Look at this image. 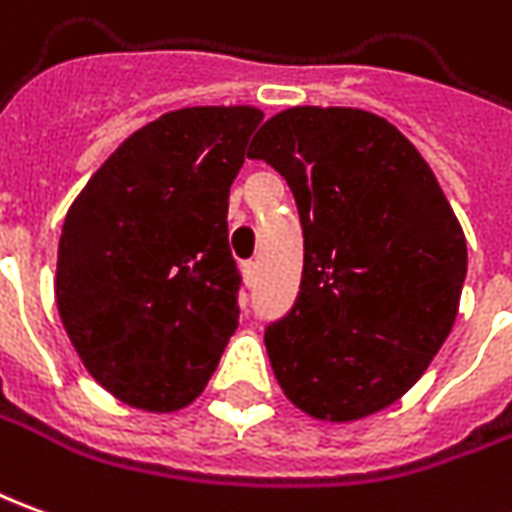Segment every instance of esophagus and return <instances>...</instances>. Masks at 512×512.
<instances>
[{
  "label": "esophagus",
  "instance_id": "34e87169",
  "mask_svg": "<svg viewBox=\"0 0 512 512\" xmlns=\"http://www.w3.org/2000/svg\"><path fill=\"white\" fill-rule=\"evenodd\" d=\"M241 271H244V280L249 282V285L257 280V263H255V260H246L244 266H241Z\"/></svg>",
  "mask_w": 512,
  "mask_h": 512
}]
</instances>
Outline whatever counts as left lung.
I'll use <instances>...</instances> for the list:
<instances>
[{"mask_svg": "<svg viewBox=\"0 0 512 512\" xmlns=\"http://www.w3.org/2000/svg\"><path fill=\"white\" fill-rule=\"evenodd\" d=\"M249 157L296 199L305 266L293 307L266 327L285 396L324 421H355L413 388L452 330L466 238L402 132L357 107H291Z\"/></svg>", "mask_w": 512, "mask_h": 512, "instance_id": "obj_1", "label": "left lung"}]
</instances>
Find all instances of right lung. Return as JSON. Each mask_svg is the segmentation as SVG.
Wrapping results in <instances>:
<instances>
[{
  "label": "right lung",
  "instance_id": "right-lung-1",
  "mask_svg": "<svg viewBox=\"0 0 512 512\" xmlns=\"http://www.w3.org/2000/svg\"><path fill=\"white\" fill-rule=\"evenodd\" d=\"M255 107H185L130 135L57 246V310L94 380L141 410L194 402L238 327L230 185Z\"/></svg>",
  "mask_w": 512,
  "mask_h": 512
}]
</instances>
